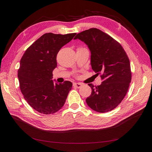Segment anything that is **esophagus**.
<instances>
[{"instance_id":"1","label":"esophagus","mask_w":152,"mask_h":152,"mask_svg":"<svg viewBox=\"0 0 152 152\" xmlns=\"http://www.w3.org/2000/svg\"><path fill=\"white\" fill-rule=\"evenodd\" d=\"M73 86L77 87V88H80V87H81V86H82V84L81 83H73Z\"/></svg>"}]
</instances>
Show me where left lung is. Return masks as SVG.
<instances>
[{"instance_id": "left-lung-1", "label": "left lung", "mask_w": 152, "mask_h": 152, "mask_svg": "<svg viewBox=\"0 0 152 152\" xmlns=\"http://www.w3.org/2000/svg\"><path fill=\"white\" fill-rule=\"evenodd\" d=\"M84 42L91 51V65L102 84L94 86L86 101L96 112L105 113L115 108L125 97L131 81L130 61L121 44L99 29L92 28L78 34L74 39Z\"/></svg>"}]
</instances>
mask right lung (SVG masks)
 Returning a JSON list of instances; mask_svg holds the SVG:
<instances>
[{
    "instance_id": "right-lung-1",
    "label": "right lung",
    "mask_w": 152,
    "mask_h": 152,
    "mask_svg": "<svg viewBox=\"0 0 152 152\" xmlns=\"http://www.w3.org/2000/svg\"><path fill=\"white\" fill-rule=\"evenodd\" d=\"M75 35L46 33L23 55L18 71L20 90L27 103L39 113L49 115L57 112L63 107L72 89L71 82L54 84L52 79L59 50Z\"/></svg>"
}]
</instances>
